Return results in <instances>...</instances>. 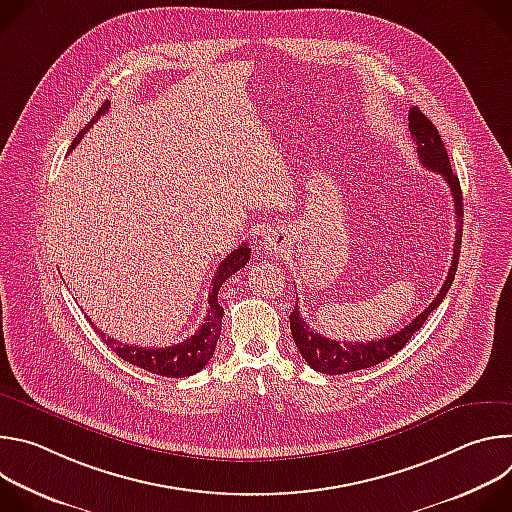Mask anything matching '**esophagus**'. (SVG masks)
<instances>
[{
	"label": "esophagus",
	"mask_w": 512,
	"mask_h": 512,
	"mask_svg": "<svg viewBox=\"0 0 512 512\" xmlns=\"http://www.w3.org/2000/svg\"><path fill=\"white\" fill-rule=\"evenodd\" d=\"M283 245H285V239L279 231H267L263 235V249L267 253H279V251H283Z\"/></svg>",
	"instance_id": "34e87169"
}]
</instances>
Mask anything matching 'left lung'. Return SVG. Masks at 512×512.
Returning <instances> with one entry per match:
<instances>
[{"label":"left lung","mask_w":512,"mask_h":512,"mask_svg":"<svg viewBox=\"0 0 512 512\" xmlns=\"http://www.w3.org/2000/svg\"><path fill=\"white\" fill-rule=\"evenodd\" d=\"M409 131L411 137L417 145V158L419 162L427 168L440 174L452 192L454 206H456V241H454V257H452V267L448 271V277L440 289V294L435 296V300L413 320L409 322L403 330L387 336V338H377L369 342H336L330 340L318 332H314L304 318L300 316V308L296 302L294 312L289 314V326H291V336H294L296 346L300 348V354L306 358V362L314 371H320L324 375H344L352 371H362L375 367V364L387 360L389 356L397 354L409 340L411 336L423 326L427 316L440 306L448 294V289L454 281L456 269H458V259H460V245H462V227H464V210H462V188L458 176L452 172L448 152L444 148L442 135L437 133L435 125L417 109L411 107L409 111Z\"/></svg>","instance_id":"obj_1"}]
</instances>
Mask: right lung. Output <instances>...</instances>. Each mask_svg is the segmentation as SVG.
Wrapping results in <instances>:
<instances>
[{
    "mask_svg": "<svg viewBox=\"0 0 512 512\" xmlns=\"http://www.w3.org/2000/svg\"><path fill=\"white\" fill-rule=\"evenodd\" d=\"M109 109V101L101 105V109L97 111V115L87 123V127L75 137V141L70 143V150L77 148V143L85 137V133L93 127V123ZM251 257V249L247 243L239 245L231 255H227V259L218 265L214 279H212V287L208 291V310H206V318L204 322L198 326V330L194 332V336L186 338L184 342H178L174 346H164V348H137L131 344H121L119 340L105 336L103 332H99V336L103 338V342L123 360H127L133 367H139L148 373L160 375V377H172V379H182V377H190L198 371H202L206 367V362L210 360V356L214 354L218 336H221V324H223V306L218 304V291H221V285L235 275L241 267H245L249 263Z\"/></svg>",
    "mask_w": 512,
    "mask_h": 512,
    "instance_id": "right-lung-1",
    "label": "right lung"
}]
</instances>
